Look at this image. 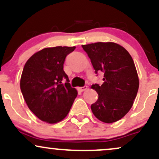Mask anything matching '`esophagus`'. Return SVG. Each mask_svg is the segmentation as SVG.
Returning a JSON list of instances; mask_svg holds the SVG:
<instances>
[{
	"label": "esophagus",
	"instance_id": "obj_1",
	"mask_svg": "<svg viewBox=\"0 0 159 159\" xmlns=\"http://www.w3.org/2000/svg\"><path fill=\"white\" fill-rule=\"evenodd\" d=\"M87 89V86H84V87H77V90L80 92H83V91L86 90Z\"/></svg>",
	"mask_w": 159,
	"mask_h": 159
}]
</instances>
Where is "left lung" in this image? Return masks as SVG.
I'll list each match as a JSON object with an SVG mask.
<instances>
[{
    "mask_svg": "<svg viewBox=\"0 0 159 159\" xmlns=\"http://www.w3.org/2000/svg\"><path fill=\"white\" fill-rule=\"evenodd\" d=\"M90 57L95 72L104 73L103 84H93L98 98L91 105L98 120L112 123L123 118L134 103L139 79L129 53L114 43H96L82 45Z\"/></svg>",
    "mask_w": 159,
    "mask_h": 159,
    "instance_id": "obj_1",
    "label": "left lung"
}]
</instances>
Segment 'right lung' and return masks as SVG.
<instances>
[{
	"label": "right lung",
	"instance_id": "right-lung-1",
	"mask_svg": "<svg viewBox=\"0 0 159 159\" xmlns=\"http://www.w3.org/2000/svg\"><path fill=\"white\" fill-rule=\"evenodd\" d=\"M75 49L45 48L30 57L24 66L21 91L29 109L42 121L57 123L64 119L77 96L63 70L66 57Z\"/></svg>",
	"mask_w": 159,
	"mask_h": 159
}]
</instances>
